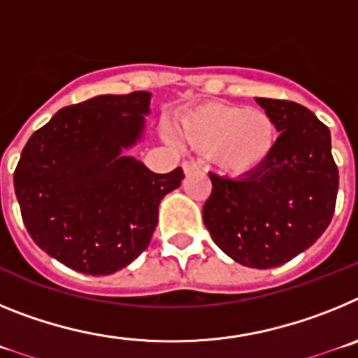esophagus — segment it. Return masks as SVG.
I'll return each mask as SVG.
<instances>
[{
  "mask_svg": "<svg viewBox=\"0 0 358 358\" xmlns=\"http://www.w3.org/2000/svg\"><path fill=\"white\" fill-rule=\"evenodd\" d=\"M182 170H185V173H192L199 170V164L194 161H182Z\"/></svg>",
  "mask_w": 358,
  "mask_h": 358,
  "instance_id": "34e87169",
  "label": "esophagus"
}]
</instances>
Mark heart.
<instances>
[{
	"instance_id": "heart-1",
	"label": "heart",
	"mask_w": 358,
	"mask_h": 358,
	"mask_svg": "<svg viewBox=\"0 0 358 358\" xmlns=\"http://www.w3.org/2000/svg\"><path fill=\"white\" fill-rule=\"evenodd\" d=\"M176 131L186 147L210 154L217 169L233 177L262 169L278 141V125L267 110L220 102L181 110Z\"/></svg>"
}]
</instances>
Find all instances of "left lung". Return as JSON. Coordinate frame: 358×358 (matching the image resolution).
<instances>
[{
  "label": "left lung",
  "mask_w": 358,
  "mask_h": 358,
  "mask_svg": "<svg viewBox=\"0 0 358 358\" xmlns=\"http://www.w3.org/2000/svg\"><path fill=\"white\" fill-rule=\"evenodd\" d=\"M278 125L273 156L240 179L210 173L204 226L227 256L252 268L287 264L308 249L331 222L339 170L330 131L306 107L256 98Z\"/></svg>",
  "instance_id": "obj_1"
}]
</instances>
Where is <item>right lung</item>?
Instances as JSON below:
<instances>
[{"label": "right lung", "mask_w": 358, "mask_h": 358, "mask_svg": "<svg viewBox=\"0 0 358 358\" xmlns=\"http://www.w3.org/2000/svg\"><path fill=\"white\" fill-rule=\"evenodd\" d=\"M150 93L102 94L61 109L24 145L14 172L31 240L66 267L107 276L150 243L157 208L182 169L154 173L122 156L141 138Z\"/></svg>", "instance_id": "obj_1"}]
</instances>
